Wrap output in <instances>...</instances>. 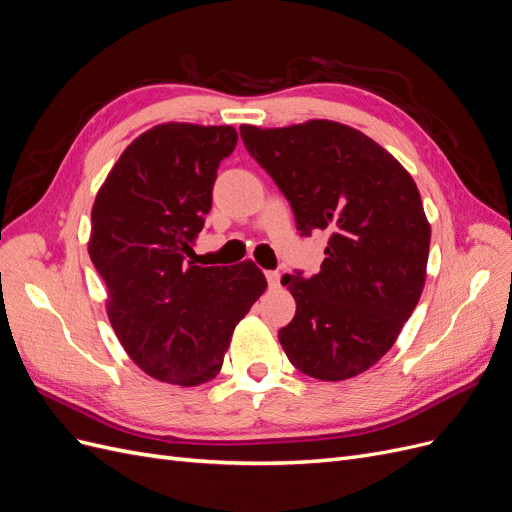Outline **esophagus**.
I'll return each instance as SVG.
<instances>
[{
	"mask_svg": "<svg viewBox=\"0 0 512 512\" xmlns=\"http://www.w3.org/2000/svg\"><path fill=\"white\" fill-rule=\"evenodd\" d=\"M265 275H267L269 288H277V286H280V280H282V275H280V273H277V271H267Z\"/></svg>",
	"mask_w": 512,
	"mask_h": 512,
	"instance_id": "esophagus-1",
	"label": "esophagus"
}]
</instances>
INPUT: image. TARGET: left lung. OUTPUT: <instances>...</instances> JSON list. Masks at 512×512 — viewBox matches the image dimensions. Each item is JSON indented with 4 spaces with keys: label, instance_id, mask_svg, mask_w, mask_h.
Returning a JSON list of instances; mask_svg holds the SVG:
<instances>
[{
    "label": "left lung",
    "instance_id": "obj_1",
    "mask_svg": "<svg viewBox=\"0 0 512 512\" xmlns=\"http://www.w3.org/2000/svg\"><path fill=\"white\" fill-rule=\"evenodd\" d=\"M239 130L290 200L303 235H331L316 275H284L297 314L280 344L305 376H359L393 348L425 286L431 226L416 183L374 138L346 123Z\"/></svg>",
    "mask_w": 512,
    "mask_h": 512
}]
</instances>
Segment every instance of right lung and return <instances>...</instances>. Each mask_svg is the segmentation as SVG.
I'll return each instance as SVG.
<instances>
[{
	"mask_svg": "<svg viewBox=\"0 0 512 512\" xmlns=\"http://www.w3.org/2000/svg\"><path fill=\"white\" fill-rule=\"evenodd\" d=\"M232 126L168 121L136 136L91 207L89 258L106 286V314L147 376L198 386L220 374L232 331L267 290L252 260L196 265Z\"/></svg>",
	"mask_w": 512,
	"mask_h": 512,
	"instance_id": "1",
	"label": "right lung"
}]
</instances>
